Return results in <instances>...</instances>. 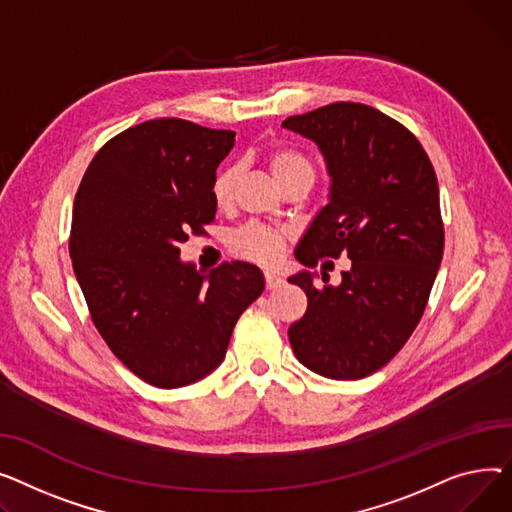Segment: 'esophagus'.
<instances>
[{"mask_svg": "<svg viewBox=\"0 0 512 512\" xmlns=\"http://www.w3.org/2000/svg\"><path fill=\"white\" fill-rule=\"evenodd\" d=\"M281 283H283V279H281L279 275H275V273H270V270H266V273H264V285H266V289H277V287H281Z\"/></svg>", "mask_w": 512, "mask_h": 512, "instance_id": "obj_1", "label": "esophagus"}]
</instances>
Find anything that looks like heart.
I'll return each mask as SVG.
<instances>
[{
    "instance_id": "heart-1",
    "label": "heart",
    "mask_w": 512,
    "mask_h": 512,
    "mask_svg": "<svg viewBox=\"0 0 512 512\" xmlns=\"http://www.w3.org/2000/svg\"><path fill=\"white\" fill-rule=\"evenodd\" d=\"M264 163L283 190L297 184L310 188L314 182V163L310 161V157L302 153V150H297L293 146H270L264 153ZM237 177L239 171L235 167H223L213 177L210 196H213L219 208H227L231 204ZM285 239L287 233L283 229L248 223L229 235V250L235 256L256 264H273L283 254Z\"/></svg>"
}]
</instances>
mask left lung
Returning a JSON list of instances; mask_svg holds the SVG:
<instances>
[{
	"instance_id": "1",
	"label": "left lung",
	"mask_w": 512,
	"mask_h": 512,
	"mask_svg": "<svg viewBox=\"0 0 512 512\" xmlns=\"http://www.w3.org/2000/svg\"><path fill=\"white\" fill-rule=\"evenodd\" d=\"M283 126L318 144L333 177L330 202L295 258L308 268L322 258L351 260L337 287L326 273L324 286L310 273L289 279L308 297L289 343L320 376L366 378L401 351L424 316L444 252L436 173L419 140L370 105H324Z\"/></svg>"
}]
</instances>
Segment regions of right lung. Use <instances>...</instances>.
I'll use <instances>...</instances> for the list:
<instances>
[{
    "label": "right lung",
    "instance_id": "right-lung-1",
    "mask_svg": "<svg viewBox=\"0 0 512 512\" xmlns=\"http://www.w3.org/2000/svg\"><path fill=\"white\" fill-rule=\"evenodd\" d=\"M231 130L163 117L101 146L74 200L70 256L99 335L130 372L179 388L213 372L233 326L264 291L248 262L208 277L179 262L190 233L215 221V171Z\"/></svg>",
    "mask_w": 512,
    "mask_h": 512
}]
</instances>
